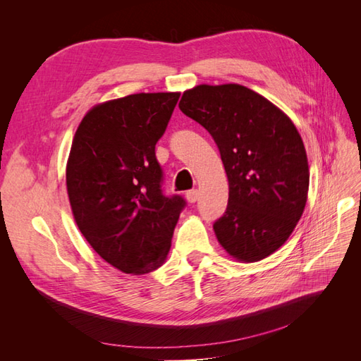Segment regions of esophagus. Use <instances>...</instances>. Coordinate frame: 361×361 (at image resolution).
<instances>
[{
  "label": "esophagus",
  "mask_w": 361,
  "mask_h": 361,
  "mask_svg": "<svg viewBox=\"0 0 361 361\" xmlns=\"http://www.w3.org/2000/svg\"><path fill=\"white\" fill-rule=\"evenodd\" d=\"M185 197H187V200L190 203H195L199 200V191L197 190H190V191H187V194H185Z\"/></svg>",
  "instance_id": "1"
}]
</instances>
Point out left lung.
Masks as SVG:
<instances>
[{
	"label": "left lung",
	"mask_w": 361,
	"mask_h": 361,
	"mask_svg": "<svg viewBox=\"0 0 361 361\" xmlns=\"http://www.w3.org/2000/svg\"><path fill=\"white\" fill-rule=\"evenodd\" d=\"M179 108L212 135L224 164L228 203L214 223L218 243L243 262L272 255L307 202L309 164L297 128L239 84L197 85L182 94Z\"/></svg>",
	"instance_id": "obj_1"
}]
</instances>
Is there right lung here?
<instances>
[{"instance_id":"obj_1","label":"right lung","mask_w":361,"mask_h":361,"mask_svg":"<svg viewBox=\"0 0 361 361\" xmlns=\"http://www.w3.org/2000/svg\"><path fill=\"white\" fill-rule=\"evenodd\" d=\"M180 93H137L96 105L76 129L66 167L73 218L105 262L126 274L159 268L187 204L166 195L155 146Z\"/></svg>"}]
</instances>
